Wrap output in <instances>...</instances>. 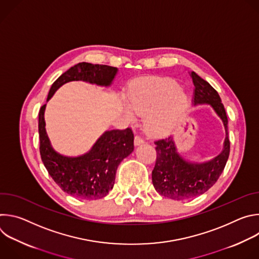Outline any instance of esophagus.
I'll return each instance as SVG.
<instances>
[{
    "label": "esophagus",
    "instance_id": "1",
    "mask_svg": "<svg viewBox=\"0 0 259 259\" xmlns=\"http://www.w3.org/2000/svg\"><path fill=\"white\" fill-rule=\"evenodd\" d=\"M142 143H144V139H142L140 136H135V138H134V144L135 145H140V144H142Z\"/></svg>",
    "mask_w": 259,
    "mask_h": 259
}]
</instances>
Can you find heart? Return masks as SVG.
<instances>
[{
	"instance_id": "heart-1",
	"label": "heart",
	"mask_w": 259,
	"mask_h": 259,
	"mask_svg": "<svg viewBox=\"0 0 259 259\" xmlns=\"http://www.w3.org/2000/svg\"><path fill=\"white\" fill-rule=\"evenodd\" d=\"M126 114L131 120L146 117V127L154 136L166 134L186 116L189 99L169 79H153L134 86L128 95Z\"/></svg>"
}]
</instances>
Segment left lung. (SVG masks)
<instances>
[{
	"instance_id": "1",
	"label": "left lung",
	"mask_w": 259,
	"mask_h": 259,
	"mask_svg": "<svg viewBox=\"0 0 259 259\" xmlns=\"http://www.w3.org/2000/svg\"><path fill=\"white\" fill-rule=\"evenodd\" d=\"M195 86L193 103L209 104L221 119L226 130L224 150L213 160L193 163L178 152L172 136L155 141L157 160L152 172L156 191L172 200H188L206 193L223 173L230 156L228 117L217 91L195 71L190 72Z\"/></svg>"
}]
</instances>
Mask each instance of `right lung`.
<instances>
[{"instance_id": "add662e5", "label": "right lung", "mask_w": 259, "mask_h": 259, "mask_svg": "<svg viewBox=\"0 0 259 259\" xmlns=\"http://www.w3.org/2000/svg\"><path fill=\"white\" fill-rule=\"evenodd\" d=\"M117 72L118 68L114 66L80 62L63 72L52 84L47 101L58 88L71 81L108 87L113 84ZM45 108L46 104L39 112L40 154L50 176L70 196L85 200L105 197L114 188L118 166L134 150L132 130L105 131L88 153L67 157L57 153L51 145L45 128Z\"/></svg>"}]
</instances>
